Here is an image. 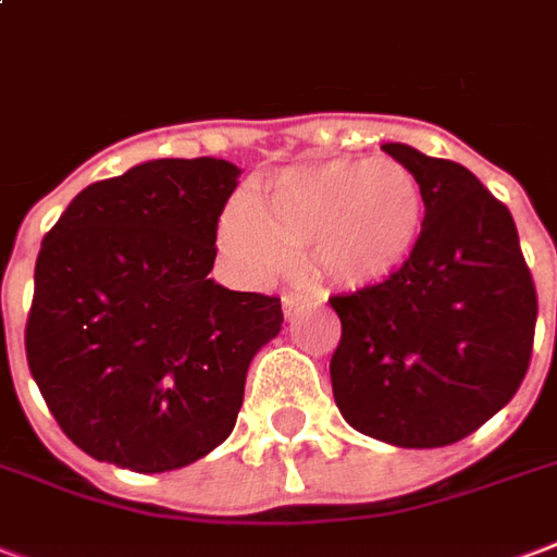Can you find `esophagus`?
Returning <instances> with one entry per match:
<instances>
[{"mask_svg":"<svg viewBox=\"0 0 557 557\" xmlns=\"http://www.w3.org/2000/svg\"><path fill=\"white\" fill-rule=\"evenodd\" d=\"M305 302L302 294H284L282 296V308H284V317H294L296 308Z\"/></svg>","mask_w":557,"mask_h":557,"instance_id":"obj_1","label":"esophagus"}]
</instances>
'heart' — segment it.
Returning a JSON list of instances; mask_svg holds the SVG:
<instances>
[{"mask_svg":"<svg viewBox=\"0 0 557 557\" xmlns=\"http://www.w3.org/2000/svg\"><path fill=\"white\" fill-rule=\"evenodd\" d=\"M429 205L399 161H320L278 170L258 187V208L234 199L216 240L246 278H270L308 249L317 273L341 287L391 278L420 249Z\"/></svg>","mask_w":557,"mask_h":557,"instance_id":"obj_1","label":"heart"}]
</instances>
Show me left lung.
<instances>
[{
  "label": "left lung",
  "mask_w": 557,
  "mask_h": 557,
  "mask_svg": "<svg viewBox=\"0 0 557 557\" xmlns=\"http://www.w3.org/2000/svg\"><path fill=\"white\" fill-rule=\"evenodd\" d=\"M382 149L420 178L429 220L403 270L329 299L341 317L332 391L361 434L434 449L513 399L532 361L537 290L511 211L467 166L405 144Z\"/></svg>",
  "instance_id": "8db88e82"
}]
</instances>
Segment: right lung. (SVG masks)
Here are the masks:
<instances>
[{
  "label": "right lung",
  "instance_id": "1",
  "mask_svg": "<svg viewBox=\"0 0 557 557\" xmlns=\"http://www.w3.org/2000/svg\"><path fill=\"white\" fill-rule=\"evenodd\" d=\"M237 175L220 158L146 161L85 187L46 232L25 358L96 461L178 470L232 434L249 361L284 323L278 296L208 278Z\"/></svg>",
  "mask_w": 557,
  "mask_h": 557
}]
</instances>
